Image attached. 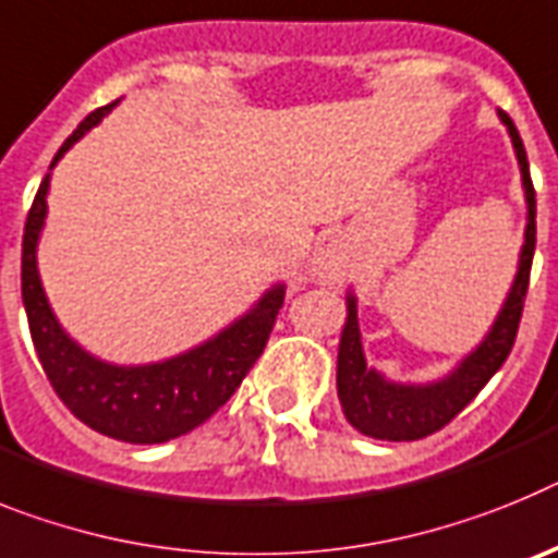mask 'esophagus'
<instances>
[{
    "label": "esophagus",
    "mask_w": 558,
    "mask_h": 558,
    "mask_svg": "<svg viewBox=\"0 0 558 558\" xmlns=\"http://www.w3.org/2000/svg\"><path fill=\"white\" fill-rule=\"evenodd\" d=\"M317 264H319V269H323V272H333V266H337V264H333V258H328V255H323V258H317Z\"/></svg>",
    "instance_id": "34e87169"
}]
</instances>
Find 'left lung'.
Segmentation results:
<instances>
[{
  "instance_id": "obj_1",
  "label": "left lung",
  "mask_w": 558,
  "mask_h": 558,
  "mask_svg": "<svg viewBox=\"0 0 558 558\" xmlns=\"http://www.w3.org/2000/svg\"><path fill=\"white\" fill-rule=\"evenodd\" d=\"M500 120L506 123L508 137H511L513 151H517L527 205L525 244L520 250V266L513 275L511 292H508L500 314H497L481 345L474 348L469 356H463L449 376L438 381H426V385H399V381L385 379L379 371L367 367L365 351H362L360 317H356V298L348 294V319L342 337H339L337 353V393L345 418L367 438L418 440L438 433L440 426H447L474 396L481 393L486 381L500 371L502 362L511 353L522 319L531 264H534L536 193L531 171H527L525 145H522L520 132L506 111H500Z\"/></svg>"
}]
</instances>
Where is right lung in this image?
Listing matches in <instances>:
<instances>
[{
	"label": "right lung",
	"instance_id": "1",
	"mask_svg": "<svg viewBox=\"0 0 558 558\" xmlns=\"http://www.w3.org/2000/svg\"><path fill=\"white\" fill-rule=\"evenodd\" d=\"M111 106L114 104L92 111L58 148L52 165L92 125H98ZM47 191H50V173L38 185L24 225L22 300L38 362L45 367L58 399L95 433L125 444H165L205 424L239 390L250 367L264 353L275 317L283 306L286 286L278 283L266 289L264 298L244 317L191 351L151 365H111L77 345L47 303L36 264L38 235L47 219Z\"/></svg>",
	"mask_w": 558,
	"mask_h": 558
}]
</instances>
